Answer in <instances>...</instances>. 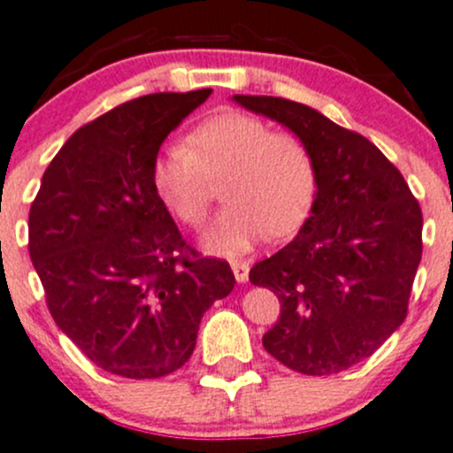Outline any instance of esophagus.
Returning a JSON list of instances; mask_svg holds the SVG:
<instances>
[{"label":"esophagus","mask_w":453,"mask_h":453,"mask_svg":"<svg viewBox=\"0 0 453 453\" xmlns=\"http://www.w3.org/2000/svg\"><path fill=\"white\" fill-rule=\"evenodd\" d=\"M232 272H234L236 282H248L250 263H245V260H232Z\"/></svg>","instance_id":"1"}]
</instances>
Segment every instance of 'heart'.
<instances>
[{"instance_id": "heart-1", "label": "heart", "mask_w": 453, "mask_h": 453, "mask_svg": "<svg viewBox=\"0 0 453 453\" xmlns=\"http://www.w3.org/2000/svg\"><path fill=\"white\" fill-rule=\"evenodd\" d=\"M230 203L205 230L208 250L239 254L267 236H287L307 219L315 197V166L304 142L273 134L260 118L221 111L199 122L186 142L164 146L153 184L164 203L199 226L212 201V177H223Z\"/></svg>"}]
</instances>
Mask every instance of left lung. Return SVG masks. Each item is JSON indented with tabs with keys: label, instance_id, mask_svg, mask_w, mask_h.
<instances>
[{
	"label": "left lung",
	"instance_id": "obj_1",
	"mask_svg": "<svg viewBox=\"0 0 453 453\" xmlns=\"http://www.w3.org/2000/svg\"><path fill=\"white\" fill-rule=\"evenodd\" d=\"M232 100L289 129L315 166L309 219L289 245L250 269V282L280 300L265 350L296 372H342L405 319L423 252L421 205L372 142L318 109L273 96Z\"/></svg>",
	"mask_w": 453,
	"mask_h": 453
}]
</instances>
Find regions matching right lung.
<instances>
[{"label":"right lung","instance_id":"obj_1","mask_svg":"<svg viewBox=\"0 0 453 453\" xmlns=\"http://www.w3.org/2000/svg\"><path fill=\"white\" fill-rule=\"evenodd\" d=\"M210 94L142 96L81 127L32 201L28 248L50 313L118 377L184 366L203 313L234 289L226 260L184 243L153 184L159 146Z\"/></svg>","mask_w":453,"mask_h":453}]
</instances>
